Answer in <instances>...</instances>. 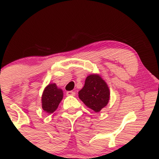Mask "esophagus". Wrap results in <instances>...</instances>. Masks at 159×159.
I'll use <instances>...</instances> for the list:
<instances>
[{
    "label": "esophagus",
    "instance_id": "esophagus-1",
    "mask_svg": "<svg viewBox=\"0 0 159 159\" xmlns=\"http://www.w3.org/2000/svg\"><path fill=\"white\" fill-rule=\"evenodd\" d=\"M75 93L73 91H67L66 92V96H75Z\"/></svg>",
    "mask_w": 159,
    "mask_h": 159
}]
</instances>
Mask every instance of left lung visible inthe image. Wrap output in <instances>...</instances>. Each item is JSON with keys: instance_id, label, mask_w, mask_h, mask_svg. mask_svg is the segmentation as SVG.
Returning <instances> with one entry per match:
<instances>
[{"instance_id": "obj_1", "label": "left lung", "mask_w": 159, "mask_h": 159, "mask_svg": "<svg viewBox=\"0 0 159 159\" xmlns=\"http://www.w3.org/2000/svg\"><path fill=\"white\" fill-rule=\"evenodd\" d=\"M80 99L95 112H98L107 105L110 92L105 81L98 75L87 77L84 86L78 92Z\"/></svg>"}]
</instances>
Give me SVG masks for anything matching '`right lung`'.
Returning <instances> with one entry per match:
<instances>
[{
    "label": "right lung",
    "mask_w": 159,
    "mask_h": 159,
    "mask_svg": "<svg viewBox=\"0 0 159 159\" xmlns=\"http://www.w3.org/2000/svg\"><path fill=\"white\" fill-rule=\"evenodd\" d=\"M63 91L57 88L55 84H51L45 87L42 96V107L47 113H53L57 108L63 98Z\"/></svg>",
    "instance_id": "obj_1"
}]
</instances>
